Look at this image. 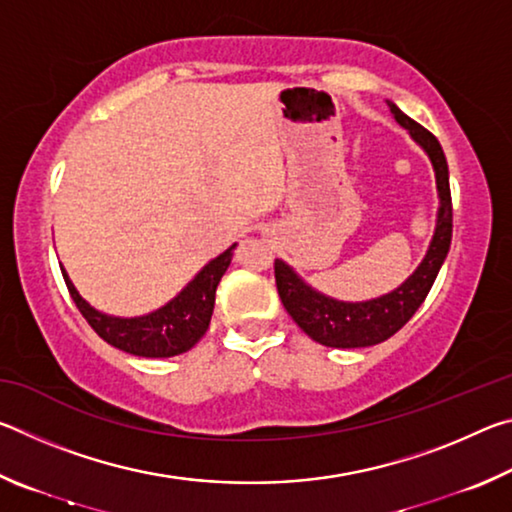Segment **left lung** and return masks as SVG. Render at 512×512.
I'll use <instances>...</instances> for the list:
<instances>
[{
    "instance_id": "obj_1",
    "label": "left lung",
    "mask_w": 512,
    "mask_h": 512,
    "mask_svg": "<svg viewBox=\"0 0 512 512\" xmlns=\"http://www.w3.org/2000/svg\"><path fill=\"white\" fill-rule=\"evenodd\" d=\"M388 108L404 128H409L413 140L429 153L433 169H436L440 196L436 235H433L427 257L422 259L418 271L402 287L368 302H339L316 293L287 264L275 259V287L284 309L309 339L327 345V348H368V345H377L400 332L427 298L449 253V244H452V192H449V169L443 146L436 140V135L429 133L418 121L406 117L395 103L388 101Z\"/></svg>"
}]
</instances>
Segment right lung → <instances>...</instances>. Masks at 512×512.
<instances>
[{"label":"right lung","mask_w":512,"mask_h":512,"mask_svg":"<svg viewBox=\"0 0 512 512\" xmlns=\"http://www.w3.org/2000/svg\"><path fill=\"white\" fill-rule=\"evenodd\" d=\"M232 248L212 259L171 302L153 311V314L140 318H115L92 309L79 296V291L74 289L65 268H60V271H63L69 296H72L83 318L88 320V325L103 341L128 354H135V357L162 359L192 350L207 332L214 309L216 287H219L223 273L228 271Z\"/></svg>","instance_id":"1"}]
</instances>
